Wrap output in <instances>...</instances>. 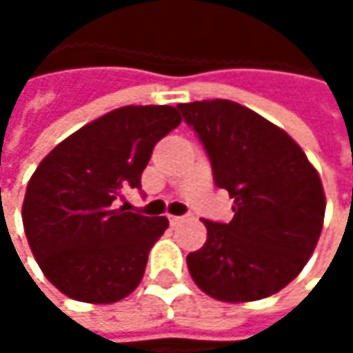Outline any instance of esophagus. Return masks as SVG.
<instances>
[{
    "label": "esophagus",
    "mask_w": 353,
    "mask_h": 353,
    "mask_svg": "<svg viewBox=\"0 0 353 353\" xmlns=\"http://www.w3.org/2000/svg\"><path fill=\"white\" fill-rule=\"evenodd\" d=\"M184 218H186V216H169V220L172 222V224H179V222H183Z\"/></svg>",
    "instance_id": "obj_1"
}]
</instances>
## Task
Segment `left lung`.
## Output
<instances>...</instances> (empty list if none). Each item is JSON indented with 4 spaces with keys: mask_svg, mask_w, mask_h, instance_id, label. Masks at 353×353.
Masks as SVG:
<instances>
[{
    "mask_svg": "<svg viewBox=\"0 0 353 353\" xmlns=\"http://www.w3.org/2000/svg\"><path fill=\"white\" fill-rule=\"evenodd\" d=\"M210 159L214 183L234 198L232 222L204 220L206 243L186 255L198 287L224 303L271 296L316 248L326 210L316 169L291 137L230 100L179 103Z\"/></svg>",
    "mask_w": 353,
    "mask_h": 353,
    "instance_id": "obj_1",
    "label": "left lung"
}]
</instances>
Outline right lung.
<instances>
[{"mask_svg": "<svg viewBox=\"0 0 353 353\" xmlns=\"http://www.w3.org/2000/svg\"><path fill=\"white\" fill-rule=\"evenodd\" d=\"M172 105H125L59 143L33 172L23 202V228L45 277L66 296L110 305L141 283L165 216L119 206L141 190L153 147L179 128Z\"/></svg>", "mask_w": 353, "mask_h": 353, "instance_id": "add662e5", "label": "right lung"}]
</instances>
